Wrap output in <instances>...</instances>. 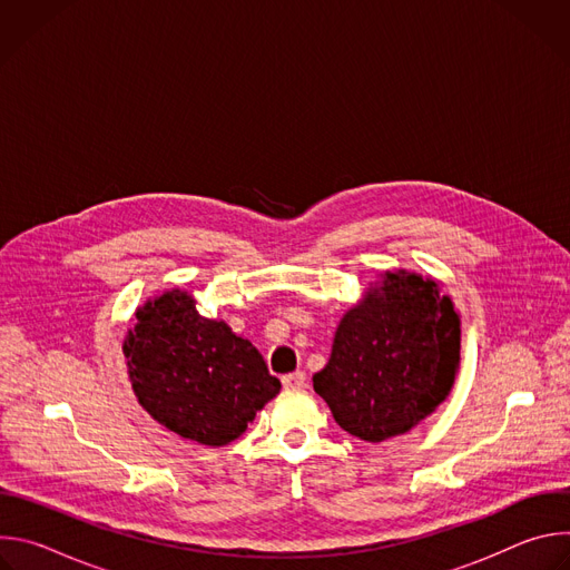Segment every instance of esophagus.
<instances>
[{"label":"esophagus","mask_w":570,"mask_h":570,"mask_svg":"<svg viewBox=\"0 0 570 570\" xmlns=\"http://www.w3.org/2000/svg\"><path fill=\"white\" fill-rule=\"evenodd\" d=\"M282 385L286 390H302L306 385V374L304 372H291V374H284L282 376Z\"/></svg>","instance_id":"obj_1"}]
</instances>
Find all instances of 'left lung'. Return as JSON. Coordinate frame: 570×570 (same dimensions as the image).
<instances>
[{"label":"left lung","mask_w":570,"mask_h":570,"mask_svg":"<svg viewBox=\"0 0 570 570\" xmlns=\"http://www.w3.org/2000/svg\"><path fill=\"white\" fill-rule=\"evenodd\" d=\"M458 365L460 317L451 299L433 279L401 271L347 311L313 387L343 431L383 442L438 409Z\"/></svg>","instance_id":"8db88e82"}]
</instances>
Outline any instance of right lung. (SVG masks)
Returning a JSON list of instances; mask_svg holds the SVG:
<instances>
[{
	"label": "right lung",
	"mask_w": 570,
	"mask_h": 570,
	"mask_svg": "<svg viewBox=\"0 0 570 570\" xmlns=\"http://www.w3.org/2000/svg\"><path fill=\"white\" fill-rule=\"evenodd\" d=\"M124 354L153 420L207 446L236 440L282 387L250 341L198 315L191 295L180 291L137 311Z\"/></svg>",
	"instance_id": "1"
}]
</instances>
